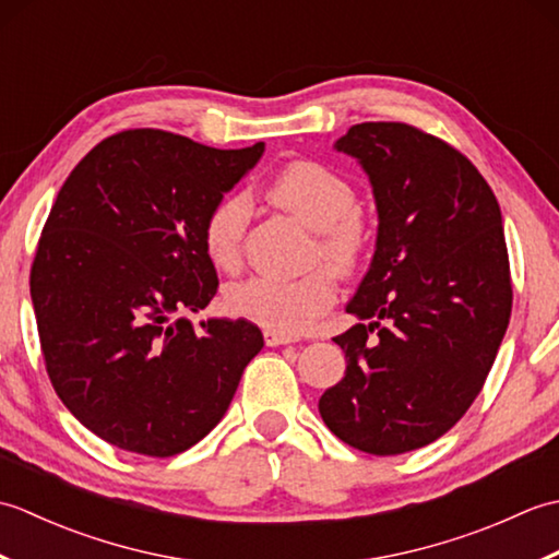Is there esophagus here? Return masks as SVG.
Returning a JSON list of instances; mask_svg holds the SVG:
<instances>
[{
	"label": "esophagus",
	"mask_w": 559,
	"mask_h": 559,
	"mask_svg": "<svg viewBox=\"0 0 559 559\" xmlns=\"http://www.w3.org/2000/svg\"><path fill=\"white\" fill-rule=\"evenodd\" d=\"M264 341L266 346H286V343H295L298 338H293L288 334H278V331H264Z\"/></svg>",
	"instance_id": "obj_1"
}]
</instances>
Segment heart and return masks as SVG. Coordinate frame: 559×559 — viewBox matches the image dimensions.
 <instances>
[{"mask_svg": "<svg viewBox=\"0 0 559 559\" xmlns=\"http://www.w3.org/2000/svg\"><path fill=\"white\" fill-rule=\"evenodd\" d=\"M269 197L293 216L319 230L317 254L331 269H355L370 242V228L355 206L353 185L346 177L317 160H293L269 182ZM249 199L240 192L218 197L201 218V245L218 271H235L242 261L249 225ZM336 300V283L326 269L300 278L252 276L225 290V305L237 317L257 322L278 334H300L312 326Z\"/></svg>", "mask_w": 559, "mask_h": 559, "instance_id": "obj_1", "label": "heart"}]
</instances>
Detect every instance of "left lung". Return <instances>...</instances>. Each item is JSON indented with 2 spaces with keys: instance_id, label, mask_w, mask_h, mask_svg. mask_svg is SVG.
I'll list each match as a JSON object with an SVG mask.
<instances>
[{
  "instance_id": "1",
  "label": "left lung",
  "mask_w": 559,
  "mask_h": 559,
  "mask_svg": "<svg viewBox=\"0 0 559 559\" xmlns=\"http://www.w3.org/2000/svg\"><path fill=\"white\" fill-rule=\"evenodd\" d=\"M336 148L370 175L379 213L370 271L334 341L346 374L319 399L348 447L396 456L471 408L512 314L500 204L461 151L403 122L350 127Z\"/></svg>"
}]
</instances>
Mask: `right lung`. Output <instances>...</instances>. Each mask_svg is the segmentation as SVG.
Wrapping results in <instances>:
<instances>
[{
  "label": "right lung",
  "mask_w": 559,
  "mask_h": 559,
  "mask_svg": "<svg viewBox=\"0 0 559 559\" xmlns=\"http://www.w3.org/2000/svg\"><path fill=\"white\" fill-rule=\"evenodd\" d=\"M261 153L127 129L59 189L31 266L40 350L57 396L112 447L158 459L194 447L264 346L247 319L185 317L218 290L201 218Z\"/></svg>",
  "instance_id": "add662e5"
}]
</instances>
